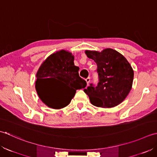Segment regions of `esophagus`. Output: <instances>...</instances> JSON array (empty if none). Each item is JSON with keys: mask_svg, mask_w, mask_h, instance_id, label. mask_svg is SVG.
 I'll return each instance as SVG.
<instances>
[{"mask_svg": "<svg viewBox=\"0 0 157 157\" xmlns=\"http://www.w3.org/2000/svg\"><path fill=\"white\" fill-rule=\"evenodd\" d=\"M85 81H86V82H87V85H88L89 83L90 82V78H89V77L85 79Z\"/></svg>", "mask_w": 157, "mask_h": 157, "instance_id": "obj_1", "label": "esophagus"}]
</instances>
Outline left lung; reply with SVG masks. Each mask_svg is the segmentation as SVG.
<instances>
[{"label": "left lung", "instance_id": "8db88e82", "mask_svg": "<svg viewBox=\"0 0 157 157\" xmlns=\"http://www.w3.org/2000/svg\"><path fill=\"white\" fill-rule=\"evenodd\" d=\"M89 58L97 63L99 82L97 87L84 89L91 103L97 107L109 108L123 101L132 87L134 72L122 54L107 48L101 52L86 50Z\"/></svg>", "mask_w": 157, "mask_h": 157}]
</instances>
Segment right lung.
I'll list each match as a JSON object with an SVG mask.
<instances>
[{"label":"right lung","instance_id":"right-lung-1","mask_svg":"<svg viewBox=\"0 0 157 157\" xmlns=\"http://www.w3.org/2000/svg\"><path fill=\"white\" fill-rule=\"evenodd\" d=\"M75 57L66 50L52 53L41 63L36 72L35 88L38 97L48 107L61 109L67 106L77 89L85 88L87 82L78 75L79 68L75 66ZM62 80L68 89L58 94L51 90V82Z\"/></svg>","mask_w":157,"mask_h":157}]
</instances>
